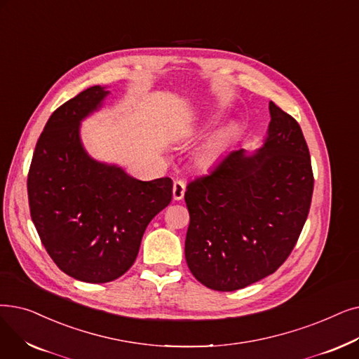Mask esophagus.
Returning a JSON list of instances; mask_svg holds the SVG:
<instances>
[{
  "mask_svg": "<svg viewBox=\"0 0 359 359\" xmlns=\"http://www.w3.org/2000/svg\"><path fill=\"white\" fill-rule=\"evenodd\" d=\"M184 191H186L184 182H182V180H175V183H173V198H175V201L183 199Z\"/></svg>",
  "mask_w": 359,
  "mask_h": 359,
  "instance_id": "esophagus-1",
  "label": "esophagus"
}]
</instances>
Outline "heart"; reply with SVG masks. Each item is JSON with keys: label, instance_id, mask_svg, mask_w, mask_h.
<instances>
[{"label": "heart", "instance_id": "obj_1", "mask_svg": "<svg viewBox=\"0 0 359 359\" xmlns=\"http://www.w3.org/2000/svg\"><path fill=\"white\" fill-rule=\"evenodd\" d=\"M229 137H230L229 130H226V129L218 130L211 141L208 142V145L204 148V151H202V161L207 164L212 163L218 157V155L222 154V151L227 147Z\"/></svg>", "mask_w": 359, "mask_h": 359}]
</instances>
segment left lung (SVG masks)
Listing matches in <instances>:
<instances>
[{"mask_svg":"<svg viewBox=\"0 0 359 359\" xmlns=\"http://www.w3.org/2000/svg\"><path fill=\"white\" fill-rule=\"evenodd\" d=\"M270 124L255 152L230 151L191 182L184 257L204 286L233 292L273 274L298 241L314 189L301 126L270 101Z\"/></svg>","mask_w":359,"mask_h":359,"instance_id":"1","label":"left lung"}]
</instances>
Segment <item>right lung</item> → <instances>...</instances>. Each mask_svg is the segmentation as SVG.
<instances>
[{"label":"right lung","instance_id":"1","mask_svg":"<svg viewBox=\"0 0 359 359\" xmlns=\"http://www.w3.org/2000/svg\"><path fill=\"white\" fill-rule=\"evenodd\" d=\"M110 90L90 86L51 114L27 176L30 217L57 267L86 283L113 282L135 262L144 231L173 195L168 177L137 180L93 160L81 123Z\"/></svg>","mask_w":359,"mask_h":359}]
</instances>
